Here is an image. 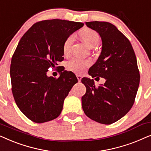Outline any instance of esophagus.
Here are the masks:
<instances>
[{
    "mask_svg": "<svg viewBox=\"0 0 151 151\" xmlns=\"http://www.w3.org/2000/svg\"><path fill=\"white\" fill-rule=\"evenodd\" d=\"M77 79H78V81H79V82H80L81 81V78H82V77H81V75H80V74H77Z\"/></svg>",
    "mask_w": 151,
    "mask_h": 151,
    "instance_id": "1",
    "label": "esophagus"
}]
</instances>
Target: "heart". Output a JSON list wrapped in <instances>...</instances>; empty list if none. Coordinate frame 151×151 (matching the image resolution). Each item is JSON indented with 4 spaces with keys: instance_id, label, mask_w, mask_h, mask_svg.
<instances>
[{
    "instance_id": "obj_1",
    "label": "heart",
    "mask_w": 151,
    "mask_h": 151,
    "mask_svg": "<svg viewBox=\"0 0 151 151\" xmlns=\"http://www.w3.org/2000/svg\"><path fill=\"white\" fill-rule=\"evenodd\" d=\"M81 37L90 47H93L97 45L100 41L99 35L96 31L89 28H85L80 33ZM74 40V35H72L68 37L64 41L63 45V52L65 55L70 53L72 43ZM91 64V61L88 59H84L81 58L74 57L68 60L66 63L67 68L70 71L76 73H82L85 71L88 67Z\"/></svg>"
}]
</instances>
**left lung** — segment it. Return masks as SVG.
Masks as SVG:
<instances>
[{
	"instance_id": "1",
	"label": "left lung",
	"mask_w": 151,
	"mask_h": 151,
	"mask_svg": "<svg viewBox=\"0 0 151 151\" xmlns=\"http://www.w3.org/2000/svg\"><path fill=\"white\" fill-rule=\"evenodd\" d=\"M86 25L99 34L102 42L101 54L88 74L106 82L96 87L93 79H81L86 88L82 108L91 119L111 124L125 116L134 104L140 80L136 56L129 40L112 23L92 21Z\"/></svg>"
}]
</instances>
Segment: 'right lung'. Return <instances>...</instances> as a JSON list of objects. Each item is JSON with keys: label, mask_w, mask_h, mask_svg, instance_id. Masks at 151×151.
Masks as SVG:
<instances>
[{"label": "right lung", "mask_w": 151, "mask_h": 151, "mask_svg": "<svg viewBox=\"0 0 151 151\" xmlns=\"http://www.w3.org/2000/svg\"><path fill=\"white\" fill-rule=\"evenodd\" d=\"M83 25L45 20L34 24L20 40L10 66L12 90L18 107L32 122L44 123L58 117L65 97L78 82L72 72L61 70L56 79L47 72L64 59V41Z\"/></svg>", "instance_id": "right-lung-1"}]
</instances>
